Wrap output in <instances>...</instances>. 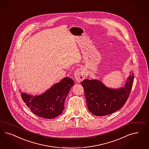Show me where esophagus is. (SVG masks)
<instances>
[{"mask_svg":"<svg viewBox=\"0 0 149 149\" xmlns=\"http://www.w3.org/2000/svg\"><path fill=\"white\" fill-rule=\"evenodd\" d=\"M74 76L75 77V79L77 82L80 83L82 82L83 80H84L86 78L84 69L83 67L78 68L74 72Z\"/></svg>","mask_w":149,"mask_h":149,"instance_id":"esophagus-1","label":"esophagus"}]
</instances>
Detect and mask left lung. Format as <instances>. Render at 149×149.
Segmentation results:
<instances>
[{"instance_id": "1", "label": "left lung", "mask_w": 149, "mask_h": 149, "mask_svg": "<svg viewBox=\"0 0 149 149\" xmlns=\"http://www.w3.org/2000/svg\"><path fill=\"white\" fill-rule=\"evenodd\" d=\"M125 86L118 89L107 87L98 79H84V88L88 109L97 116L108 115L119 110L127 100L134 81V74L130 72Z\"/></svg>"}]
</instances>
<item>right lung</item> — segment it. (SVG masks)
I'll use <instances>...</instances> for the list:
<instances>
[{
    "instance_id": "right-lung-1",
    "label": "right lung",
    "mask_w": 149,
    "mask_h": 149,
    "mask_svg": "<svg viewBox=\"0 0 149 149\" xmlns=\"http://www.w3.org/2000/svg\"><path fill=\"white\" fill-rule=\"evenodd\" d=\"M74 83L72 79L65 77L39 95L19 91L22 100L33 113L40 117L52 119L63 113L65 99Z\"/></svg>"
}]
</instances>
